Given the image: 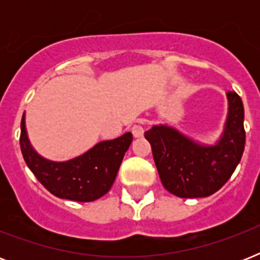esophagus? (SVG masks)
<instances>
[{
  "label": "esophagus",
  "instance_id": "1",
  "mask_svg": "<svg viewBox=\"0 0 260 260\" xmlns=\"http://www.w3.org/2000/svg\"><path fill=\"white\" fill-rule=\"evenodd\" d=\"M132 134H134L135 138H142L143 135H144V128L142 125H139V124H135L132 126Z\"/></svg>",
  "mask_w": 260,
  "mask_h": 260
}]
</instances>
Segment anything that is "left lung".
<instances>
[{
	"label": "left lung",
	"mask_w": 260,
	"mask_h": 260,
	"mask_svg": "<svg viewBox=\"0 0 260 260\" xmlns=\"http://www.w3.org/2000/svg\"><path fill=\"white\" fill-rule=\"evenodd\" d=\"M228 114L221 136L212 146L187 138L170 125H154L150 142L163 186L181 198L208 197L225 185L242 159L246 132L242 98L226 93Z\"/></svg>",
	"instance_id": "1"
}]
</instances>
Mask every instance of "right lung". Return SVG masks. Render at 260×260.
I'll return each instance as SVG.
<instances>
[{
	"label": "right lung",
	"mask_w": 260,
	"mask_h": 260,
	"mask_svg": "<svg viewBox=\"0 0 260 260\" xmlns=\"http://www.w3.org/2000/svg\"><path fill=\"white\" fill-rule=\"evenodd\" d=\"M131 143L132 134L126 132L113 140L97 143L77 158L54 162L34 150L26 134L25 114L21 118L20 147L26 166L50 193L63 200L90 202L108 193Z\"/></svg>",
	"instance_id": "obj_1"
}]
</instances>
